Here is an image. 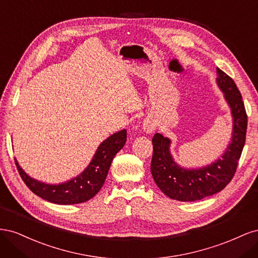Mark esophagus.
I'll return each mask as SVG.
<instances>
[{
	"instance_id": "1",
	"label": "esophagus",
	"mask_w": 258,
	"mask_h": 258,
	"mask_svg": "<svg viewBox=\"0 0 258 258\" xmlns=\"http://www.w3.org/2000/svg\"><path fill=\"white\" fill-rule=\"evenodd\" d=\"M156 127V123L152 119H145L143 122V130L146 134H153Z\"/></svg>"
}]
</instances>
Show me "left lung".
<instances>
[{"instance_id":"1","label":"left lung","mask_w":258,"mask_h":258,"mask_svg":"<svg viewBox=\"0 0 258 258\" xmlns=\"http://www.w3.org/2000/svg\"><path fill=\"white\" fill-rule=\"evenodd\" d=\"M216 84L224 93L232 116V134L221 158L197 169L181 167L170 152L171 140L160 134L153 137L151 171L155 183L171 199L196 201L224 189L235 175L246 136L247 116L241 93L231 77L216 69Z\"/></svg>"}]
</instances>
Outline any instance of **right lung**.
Segmentation results:
<instances>
[{
	"mask_svg": "<svg viewBox=\"0 0 258 258\" xmlns=\"http://www.w3.org/2000/svg\"><path fill=\"white\" fill-rule=\"evenodd\" d=\"M127 141V130L110 136L99 145L93 157L83 172L61 184H46L29 176L15 159L18 172L30 190L42 199L56 205H75L95 197L103 186L115 155Z\"/></svg>",
	"mask_w": 258,
	"mask_h": 258,
	"instance_id": "add662e5",
	"label": "right lung"
}]
</instances>
